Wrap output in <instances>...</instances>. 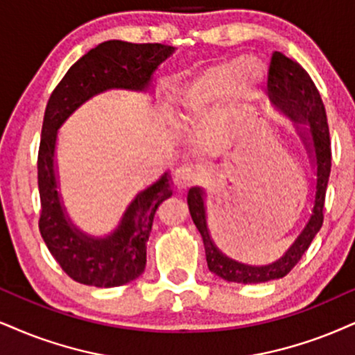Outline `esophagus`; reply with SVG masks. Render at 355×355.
Wrapping results in <instances>:
<instances>
[{
    "mask_svg": "<svg viewBox=\"0 0 355 355\" xmlns=\"http://www.w3.org/2000/svg\"><path fill=\"white\" fill-rule=\"evenodd\" d=\"M198 171L194 168H191L189 164H182L174 171V184H176L179 189H186V187H189L192 182L198 179Z\"/></svg>",
    "mask_w": 355,
    "mask_h": 355,
    "instance_id": "obj_1",
    "label": "esophagus"
}]
</instances>
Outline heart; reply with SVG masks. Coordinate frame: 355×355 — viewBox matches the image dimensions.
Here are the masks:
<instances>
[{"label":"heart","mask_w":355,"mask_h":355,"mask_svg":"<svg viewBox=\"0 0 355 355\" xmlns=\"http://www.w3.org/2000/svg\"><path fill=\"white\" fill-rule=\"evenodd\" d=\"M239 71L237 60H224L205 69L196 76L182 92L181 100L186 112L191 116L204 115L212 105L220 102L229 94L235 73ZM261 80V67L257 62H248L240 73L239 95L242 98L250 97Z\"/></svg>","instance_id":"obj_1"}]
</instances>
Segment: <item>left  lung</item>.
Returning a JSON list of instances; mask_svg holds the SVG:
<instances>
[{
  "label": "left lung",
  "instance_id": "8db88e82",
  "mask_svg": "<svg viewBox=\"0 0 355 355\" xmlns=\"http://www.w3.org/2000/svg\"><path fill=\"white\" fill-rule=\"evenodd\" d=\"M268 90L271 94V102L275 107L291 116L295 121H306L311 126V138L314 148V157L318 164V182H316V199H314L313 214L308 224L291 245L290 250L275 263L266 266H248L239 261L230 260L218 252L214 245L207 229V218H205V207L202 199V191L199 187H192L187 194V205L196 227L202 237L207 266L212 273L220 277L225 282L235 283H265L270 279L286 277L295 268L296 263L304 255L316 237L319 229L324 220V200L327 181L331 174V138L329 126H327L326 108L322 103L321 95L313 84L311 77L298 62L291 60L290 57L283 55L282 52H275L271 55L268 69Z\"/></svg>",
  "mask_w": 355,
  "mask_h": 355
}]
</instances>
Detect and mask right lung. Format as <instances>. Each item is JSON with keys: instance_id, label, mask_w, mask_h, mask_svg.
<instances>
[{"instance_id": "right-lung-1", "label": "right lung", "mask_w": 355, "mask_h": 355, "mask_svg": "<svg viewBox=\"0 0 355 355\" xmlns=\"http://www.w3.org/2000/svg\"><path fill=\"white\" fill-rule=\"evenodd\" d=\"M173 51L174 47L164 44L102 42L69 69L47 100L37 153L39 232L60 268L77 283L113 288L138 278L146 266V243L156 209L173 196V191L166 173L135 198L110 237L92 239L82 234L65 218L57 194L54 176L57 130L77 107L100 92L146 89L153 72Z\"/></svg>"}]
</instances>
